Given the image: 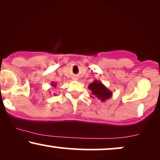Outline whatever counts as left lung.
I'll return each instance as SVG.
<instances>
[{
  "label": "left lung",
  "mask_w": 160,
  "mask_h": 160,
  "mask_svg": "<svg viewBox=\"0 0 160 160\" xmlns=\"http://www.w3.org/2000/svg\"><path fill=\"white\" fill-rule=\"evenodd\" d=\"M89 90H91L92 98H97L102 102H104L112 96V92L108 89L100 80H95L88 86Z\"/></svg>",
  "instance_id": "8db88e82"
}]
</instances>
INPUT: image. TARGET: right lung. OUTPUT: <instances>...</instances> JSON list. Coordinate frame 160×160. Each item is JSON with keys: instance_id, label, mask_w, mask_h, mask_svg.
Masks as SVG:
<instances>
[{"instance_id": "right-lung-1", "label": "right lung", "mask_w": 160, "mask_h": 160, "mask_svg": "<svg viewBox=\"0 0 160 160\" xmlns=\"http://www.w3.org/2000/svg\"><path fill=\"white\" fill-rule=\"evenodd\" d=\"M51 85H52V86H54V87H56V82H51ZM54 95H56V94H54Z\"/></svg>"}]
</instances>
